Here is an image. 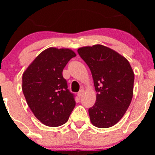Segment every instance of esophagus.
<instances>
[{
  "instance_id": "obj_1",
  "label": "esophagus",
  "mask_w": 155,
  "mask_h": 155,
  "mask_svg": "<svg viewBox=\"0 0 155 155\" xmlns=\"http://www.w3.org/2000/svg\"><path fill=\"white\" fill-rule=\"evenodd\" d=\"M84 89H81L80 91H79V92L78 93V96L80 98V97H81L82 95L84 94Z\"/></svg>"
}]
</instances>
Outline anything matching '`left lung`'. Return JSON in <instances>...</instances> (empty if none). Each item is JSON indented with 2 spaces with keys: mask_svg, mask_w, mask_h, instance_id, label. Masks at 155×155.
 Here are the masks:
<instances>
[{
  "mask_svg": "<svg viewBox=\"0 0 155 155\" xmlns=\"http://www.w3.org/2000/svg\"><path fill=\"white\" fill-rule=\"evenodd\" d=\"M78 53L90 68L96 91V102L88 109L94 127L108 128L124 116L134 93V74L120 53L102 45L79 48Z\"/></svg>",
  "mask_w": 155,
  "mask_h": 155,
  "instance_id": "left-lung-1",
  "label": "left lung"
}]
</instances>
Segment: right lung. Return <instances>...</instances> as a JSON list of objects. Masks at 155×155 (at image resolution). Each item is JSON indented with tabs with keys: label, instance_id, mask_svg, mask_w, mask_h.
I'll return each instance as SVG.
<instances>
[{
	"label": "right lung",
	"instance_id": "1",
	"mask_svg": "<svg viewBox=\"0 0 155 155\" xmlns=\"http://www.w3.org/2000/svg\"><path fill=\"white\" fill-rule=\"evenodd\" d=\"M76 53L70 49L48 48L39 53L22 76V91L35 116L44 125L67 123L76 102L68 89L63 70Z\"/></svg>",
	"mask_w": 155,
	"mask_h": 155
}]
</instances>
